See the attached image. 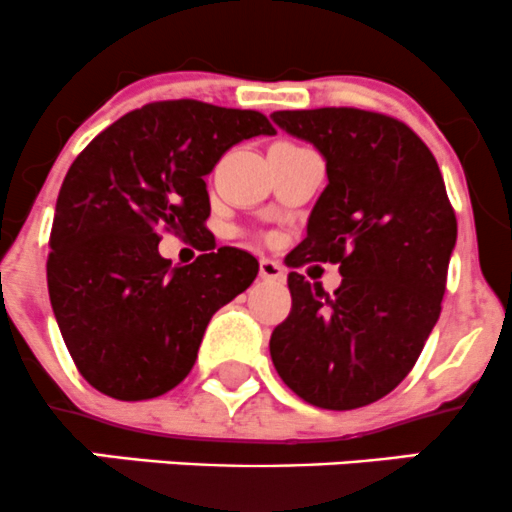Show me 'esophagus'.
Here are the masks:
<instances>
[{
    "label": "esophagus",
    "mask_w": 512,
    "mask_h": 512,
    "mask_svg": "<svg viewBox=\"0 0 512 512\" xmlns=\"http://www.w3.org/2000/svg\"><path fill=\"white\" fill-rule=\"evenodd\" d=\"M260 277L265 282H284V267L277 260L265 257V260H260Z\"/></svg>",
    "instance_id": "obj_1"
}]
</instances>
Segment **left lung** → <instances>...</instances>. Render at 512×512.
Listing matches in <instances>:
<instances>
[{
	"label": "left lung",
	"instance_id": "obj_1",
	"mask_svg": "<svg viewBox=\"0 0 512 512\" xmlns=\"http://www.w3.org/2000/svg\"><path fill=\"white\" fill-rule=\"evenodd\" d=\"M314 144L328 186L289 267L331 262L341 287L289 272L292 311L272 331L279 378L309 405L355 410L395 390L441 314L456 215L437 159L405 122L355 107L279 110Z\"/></svg>",
	"mask_w": 512,
	"mask_h": 512
}]
</instances>
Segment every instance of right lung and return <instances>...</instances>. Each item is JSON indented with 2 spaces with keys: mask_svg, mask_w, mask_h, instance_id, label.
I'll use <instances>...</instances> for the list:
<instances>
[{
  "mask_svg": "<svg viewBox=\"0 0 512 512\" xmlns=\"http://www.w3.org/2000/svg\"><path fill=\"white\" fill-rule=\"evenodd\" d=\"M274 134L262 112L198 100L149 102L100 132L68 169L46 262L53 314L80 375L137 402L191 373L208 321L257 277L238 247L211 250L203 176L233 144ZM161 229L206 256L171 268Z\"/></svg>",
  "mask_w": 512,
  "mask_h": 512,
  "instance_id": "1",
  "label": "right lung"
}]
</instances>
